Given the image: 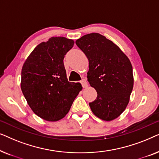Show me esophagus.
Returning a JSON list of instances; mask_svg holds the SVG:
<instances>
[{
    "instance_id": "34e87169",
    "label": "esophagus",
    "mask_w": 159,
    "mask_h": 159,
    "mask_svg": "<svg viewBox=\"0 0 159 159\" xmlns=\"http://www.w3.org/2000/svg\"><path fill=\"white\" fill-rule=\"evenodd\" d=\"M81 84H82V87H83V88H87V87H88V82H87V81L84 79H83V80H81Z\"/></svg>"
}]
</instances>
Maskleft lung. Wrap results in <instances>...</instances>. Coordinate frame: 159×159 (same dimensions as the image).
<instances>
[{
	"mask_svg": "<svg viewBox=\"0 0 159 159\" xmlns=\"http://www.w3.org/2000/svg\"><path fill=\"white\" fill-rule=\"evenodd\" d=\"M76 44L88 58V81L98 94L89 103L91 110L102 120H114L129 103L134 84L131 62L118 45L101 34H85Z\"/></svg>",
	"mask_w": 159,
	"mask_h": 159,
	"instance_id": "1",
	"label": "left lung"
}]
</instances>
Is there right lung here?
Here are the masks:
<instances>
[{"label": "right lung", "mask_w": 159, "mask_h": 159, "mask_svg": "<svg viewBox=\"0 0 159 159\" xmlns=\"http://www.w3.org/2000/svg\"><path fill=\"white\" fill-rule=\"evenodd\" d=\"M74 44L64 37L51 38L37 45L21 69L24 96L32 111L46 121L64 118L82 89L80 82H68L64 64Z\"/></svg>", "instance_id": "obj_1"}]
</instances>
